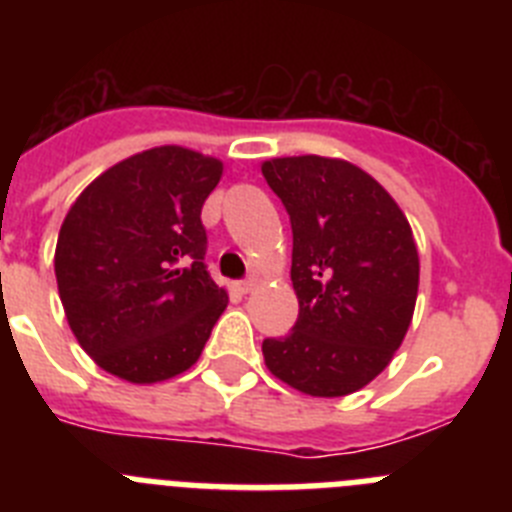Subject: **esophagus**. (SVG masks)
Listing matches in <instances>:
<instances>
[{"label": "esophagus", "instance_id": "1", "mask_svg": "<svg viewBox=\"0 0 512 512\" xmlns=\"http://www.w3.org/2000/svg\"><path fill=\"white\" fill-rule=\"evenodd\" d=\"M235 287H238V292H241V295H248L251 289H256V279L248 277V279H243V282L235 284Z\"/></svg>", "mask_w": 512, "mask_h": 512}]
</instances>
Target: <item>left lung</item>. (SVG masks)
<instances>
[{
  "instance_id": "8db88e82",
  "label": "left lung",
  "mask_w": 512,
  "mask_h": 512,
  "mask_svg": "<svg viewBox=\"0 0 512 512\" xmlns=\"http://www.w3.org/2000/svg\"><path fill=\"white\" fill-rule=\"evenodd\" d=\"M261 174L289 215L300 300L287 336L261 343L266 366L305 395H351L390 364L413 320V230L382 184L348 161L271 158Z\"/></svg>"
}]
</instances>
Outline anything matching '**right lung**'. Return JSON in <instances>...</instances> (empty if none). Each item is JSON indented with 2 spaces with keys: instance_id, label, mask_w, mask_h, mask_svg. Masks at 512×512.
<instances>
[{
  "instance_id": "obj_1",
  "label": "right lung",
  "mask_w": 512,
  "mask_h": 512,
  "mask_svg": "<svg viewBox=\"0 0 512 512\" xmlns=\"http://www.w3.org/2000/svg\"><path fill=\"white\" fill-rule=\"evenodd\" d=\"M220 174L217 158L151 148L104 171L71 205L56 246L58 295L104 372L151 384L200 359L228 305L207 271L202 225Z\"/></svg>"
}]
</instances>
